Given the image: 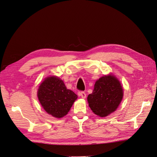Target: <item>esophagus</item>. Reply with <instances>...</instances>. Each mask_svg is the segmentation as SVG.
Instances as JSON below:
<instances>
[{"label":"esophagus","instance_id":"obj_1","mask_svg":"<svg viewBox=\"0 0 157 157\" xmlns=\"http://www.w3.org/2000/svg\"><path fill=\"white\" fill-rule=\"evenodd\" d=\"M78 95H79V96H80L81 98H83V99H85L86 96L85 92H83V91L82 92H78Z\"/></svg>","mask_w":157,"mask_h":157}]
</instances>
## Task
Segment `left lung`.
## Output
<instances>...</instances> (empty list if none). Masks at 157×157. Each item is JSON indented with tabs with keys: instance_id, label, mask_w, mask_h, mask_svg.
I'll list each match as a JSON object with an SVG mask.
<instances>
[{
	"instance_id": "left-lung-1",
	"label": "left lung",
	"mask_w": 157,
	"mask_h": 157,
	"mask_svg": "<svg viewBox=\"0 0 157 157\" xmlns=\"http://www.w3.org/2000/svg\"><path fill=\"white\" fill-rule=\"evenodd\" d=\"M123 89L120 81L113 75H107L96 81L87 101L92 112L105 117L117 110L123 98Z\"/></svg>"
}]
</instances>
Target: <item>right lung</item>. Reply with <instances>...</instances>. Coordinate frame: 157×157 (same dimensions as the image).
Instances as JSON below:
<instances>
[{"instance_id":"right-lung-1","label":"right lung","mask_w":157,"mask_h":157,"mask_svg":"<svg viewBox=\"0 0 157 157\" xmlns=\"http://www.w3.org/2000/svg\"><path fill=\"white\" fill-rule=\"evenodd\" d=\"M38 98L45 111L56 118L69 112L78 95L67 89L63 81L56 76L46 78L39 86Z\"/></svg>"}]
</instances>
